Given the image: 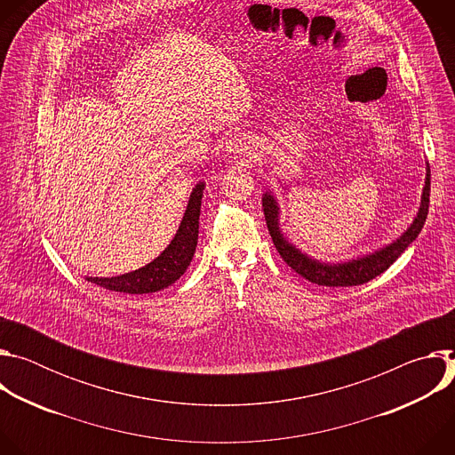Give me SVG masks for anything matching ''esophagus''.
<instances>
[{
	"label": "esophagus",
	"mask_w": 455,
	"mask_h": 455,
	"mask_svg": "<svg viewBox=\"0 0 455 455\" xmlns=\"http://www.w3.org/2000/svg\"><path fill=\"white\" fill-rule=\"evenodd\" d=\"M234 149H237V151H246V144L239 140V142H235V144H234Z\"/></svg>",
	"instance_id": "esophagus-1"
}]
</instances>
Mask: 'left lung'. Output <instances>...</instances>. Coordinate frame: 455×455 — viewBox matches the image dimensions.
I'll return each instance as SVG.
<instances>
[{"label":"left lung","instance_id":"obj_1","mask_svg":"<svg viewBox=\"0 0 455 455\" xmlns=\"http://www.w3.org/2000/svg\"><path fill=\"white\" fill-rule=\"evenodd\" d=\"M428 202H430V171L427 169L418 216L414 218L412 225L400 235V239L376 250L374 253L356 257L347 263H337V265L320 263L316 259L307 257L283 235L279 228V205L270 192L263 194V211H265V220L268 225V232L272 235V241L279 255L284 259V263L291 267L300 277L307 279L313 284L337 288V286H358V284L369 283L371 279L378 277L391 267L421 232L428 214Z\"/></svg>","mask_w":455,"mask_h":455}]
</instances>
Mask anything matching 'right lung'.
I'll use <instances>...</instances> for the list:
<instances>
[{
  "instance_id": "obj_1",
  "label": "right lung",
  "mask_w": 455,
  "mask_h": 455,
  "mask_svg": "<svg viewBox=\"0 0 455 455\" xmlns=\"http://www.w3.org/2000/svg\"><path fill=\"white\" fill-rule=\"evenodd\" d=\"M204 188H205L204 181H200L192 188L176 235L172 237L171 244L155 259V261H151L144 268H139L135 272H129L124 275L88 277V281L111 291L137 293V295L160 291L171 286L174 281H178L185 274L187 267L190 265L194 251H196Z\"/></svg>"
}]
</instances>
